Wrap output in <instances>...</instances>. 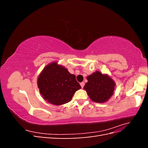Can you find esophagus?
<instances>
[{
	"mask_svg": "<svg viewBox=\"0 0 148 148\" xmlns=\"http://www.w3.org/2000/svg\"><path fill=\"white\" fill-rule=\"evenodd\" d=\"M80 85H81L82 88H83L84 87V82H82V83H80Z\"/></svg>",
	"mask_w": 148,
	"mask_h": 148,
	"instance_id": "obj_1",
	"label": "esophagus"
}]
</instances>
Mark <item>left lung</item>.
<instances>
[{
    "mask_svg": "<svg viewBox=\"0 0 148 148\" xmlns=\"http://www.w3.org/2000/svg\"><path fill=\"white\" fill-rule=\"evenodd\" d=\"M87 79L83 88L92 101L104 103L114 95L115 83L107 74L96 71L88 76Z\"/></svg>",
    "mask_w": 148,
    "mask_h": 148,
    "instance_id": "obj_1",
    "label": "left lung"
}]
</instances>
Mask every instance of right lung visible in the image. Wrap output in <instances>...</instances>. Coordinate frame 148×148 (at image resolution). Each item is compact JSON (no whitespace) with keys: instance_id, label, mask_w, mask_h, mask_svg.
<instances>
[{"instance_id":"right-lung-1","label":"right lung","mask_w":148,"mask_h":148,"mask_svg":"<svg viewBox=\"0 0 148 148\" xmlns=\"http://www.w3.org/2000/svg\"><path fill=\"white\" fill-rule=\"evenodd\" d=\"M75 78L65 66L52 62L44 67L38 78L39 92L44 100L52 104H66L82 88Z\"/></svg>"}]
</instances>
